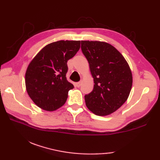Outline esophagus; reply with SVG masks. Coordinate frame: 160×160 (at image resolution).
Here are the masks:
<instances>
[{
	"label": "esophagus",
	"mask_w": 160,
	"mask_h": 160,
	"mask_svg": "<svg viewBox=\"0 0 160 160\" xmlns=\"http://www.w3.org/2000/svg\"><path fill=\"white\" fill-rule=\"evenodd\" d=\"M81 83H82V82H76V86L77 87H80L81 86Z\"/></svg>",
	"instance_id": "esophagus-1"
}]
</instances>
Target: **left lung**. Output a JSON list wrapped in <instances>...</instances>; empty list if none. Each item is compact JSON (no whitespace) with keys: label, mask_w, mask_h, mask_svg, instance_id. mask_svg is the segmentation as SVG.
Here are the masks:
<instances>
[{"label":"left lung","mask_w":160,"mask_h":160,"mask_svg":"<svg viewBox=\"0 0 160 160\" xmlns=\"http://www.w3.org/2000/svg\"><path fill=\"white\" fill-rule=\"evenodd\" d=\"M81 49L93 78V89L84 96L86 106L100 116L113 113L128 99L132 77L124 56L110 44L82 40Z\"/></svg>","instance_id":"8db88e82"}]
</instances>
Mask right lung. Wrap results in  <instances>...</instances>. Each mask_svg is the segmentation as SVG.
<instances>
[{"mask_svg":"<svg viewBox=\"0 0 160 160\" xmlns=\"http://www.w3.org/2000/svg\"><path fill=\"white\" fill-rule=\"evenodd\" d=\"M80 47V40H59L43 47L30 62L25 73L26 90L40 108L53 111L66 102L68 92L74 87L67 80V62Z\"/></svg>","mask_w":160,"mask_h":160,"instance_id":"add662e5","label":"right lung"}]
</instances>
